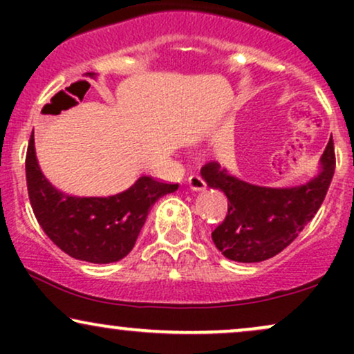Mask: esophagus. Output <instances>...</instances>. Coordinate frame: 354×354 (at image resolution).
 Wrapping results in <instances>:
<instances>
[{"label":"esophagus","instance_id":"esophagus-1","mask_svg":"<svg viewBox=\"0 0 354 354\" xmlns=\"http://www.w3.org/2000/svg\"><path fill=\"white\" fill-rule=\"evenodd\" d=\"M188 185L193 191H205L206 189L205 180H203L201 176H198V174H191V176L188 178Z\"/></svg>","mask_w":354,"mask_h":354}]
</instances>
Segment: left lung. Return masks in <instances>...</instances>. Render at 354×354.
Here are the masks:
<instances>
[{
	"mask_svg": "<svg viewBox=\"0 0 354 354\" xmlns=\"http://www.w3.org/2000/svg\"><path fill=\"white\" fill-rule=\"evenodd\" d=\"M335 165L331 140L321 154L318 174L290 188L251 185L230 174L216 161L205 165L203 180L228 198V214L211 233L213 243L226 258L238 263H259L281 253L319 209Z\"/></svg>",
	"mask_w": 354,
	"mask_h": 354,
	"instance_id": "8db88e82",
	"label": "left lung"
}]
</instances>
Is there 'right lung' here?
<instances>
[{"label": "right lung", "instance_id": "add662e5", "mask_svg": "<svg viewBox=\"0 0 354 354\" xmlns=\"http://www.w3.org/2000/svg\"><path fill=\"white\" fill-rule=\"evenodd\" d=\"M26 185L31 208L48 238L71 258L96 265L123 259L135 246L151 206L178 189V185L141 176L131 188L108 198L64 194L39 169L33 135L26 153Z\"/></svg>", "mask_w": 354, "mask_h": 354}]
</instances>
